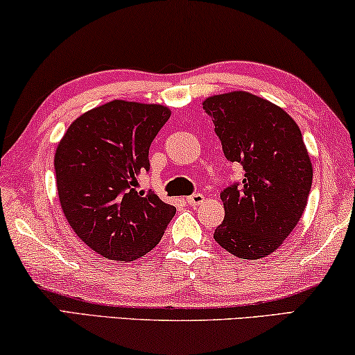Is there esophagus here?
<instances>
[{"label": "esophagus", "instance_id": "1", "mask_svg": "<svg viewBox=\"0 0 355 355\" xmlns=\"http://www.w3.org/2000/svg\"><path fill=\"white\" fill-rule=\"evenodd\" d=\"M204 201V196L201 193H194L191 194V196L187 198V202L189 204V206H199Z\"/></svg>", "mask_w": 355, "mask_h": 355}]
</instances>
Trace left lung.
Instances as JSON below:
<instances>
[{
	"mask_svg": "<svg viewBox=\"0 0 355 355\" xmlns=\"http://www.w3.org/2000/svg\"><path fill=\"white\" fill-rule=\"evenodd\" d=\"M227 161L241 164V182L220 193L225 218L214 239L239 259L266 257L297 225L312 188V164L296 122L246 92L207 98Z\"/></svg>",
	"mask_w": 355,
	"mask_h": 355,
	"instance_id": "left-lung-1",
	"label": "left lung"
}]
</instances>
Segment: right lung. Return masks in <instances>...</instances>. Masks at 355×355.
<instances>
[{"instance_id": "right-lung-1", "label": "right lung", "mask_w": 355, "mask_h": 355, "mask_svg": "<svg viewBox=\"0 0 355 355\" xmlns=\"http://www.w3.org/2000/svg\"><path fill=\"white\" fill-rule=\"evenodd\" d=\"M171 111L111 101L80 116L54 156L58 194L82 241L109 261H135L156 248L177 209L135 189L149 171V146Z\"/></svg>"}]
</instances>
